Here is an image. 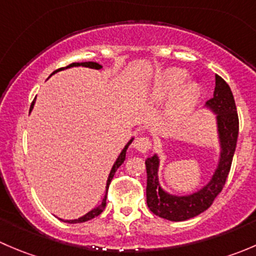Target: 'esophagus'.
<instances>
[{
	"instance_id": "obj_1",
	"label": "esophagus",
	"mask_w": 256,
	"mask_h": 256,
	"mask_svg": "<svg viewBox=\"0 0 256 256\" xmlns=\"http://www.w3.org/2000/svg\"><path fill=\"white\" fill-rule=\"evenodd\" d=\"M151 141H150V138H144V136H140V138H136L135 141H134V147H135V150H138V152H141V154H144V152L148 151L150 148H151Z\"/></svg>"
}]
</instances>
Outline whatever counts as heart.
<instances>
[{"label": "heart", "mask_w": 256, "mask_h": 256, "mask_svg": "<svg viewBox=\"0 0 256 256\" xmlns=\"http://www.w3.org/2000/svg\"><path fill=\"white\" fill-rule=\"evenodd\" d=\"M188 73L182 68H167L152 84L150 98L154 104H162L170 97L164 116L167 121L178 124L190 118L202 96V86L194 80L186 82Z\"/></svg>", "instance_id": "b5f03b06"}]
</instances>
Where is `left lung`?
I'll list each match as a JSON object with an SVG mask.
<instances>
[{
	"mask_svg": "<svg viewBox=\"0 0 256 256\" xmlns=\"http://www.w3.org/2000/svg\"><path fill=\"white\" fill-rule=\"evenodd\" d=\"M204 109L216 115V138L219 154L216 170L204 186L190 194H174L164 190L160 182L161 158L157 154L144 161L147 172L146 198L150 210L171 222H183L203 213L210 207L222 192L230 171L239 132V120L236 102L229 85L216 76L213 98Z\"/></svg>",
	"mask_w": 256,
	"mask_h": 256,
	"instance_id": "8db88e82",
	"label": "left lung"
}]
</instances>
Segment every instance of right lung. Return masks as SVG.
<instances>
[{
	"label": "right lung",
	"instance_id": "1",
	"mask_svg": "<svg viewBox=\"0 0 256 256\" xmlns=\"http://www.w3.org/2000/svg\"><path fill=\"white\" fill-rule=\"evenodd\" d=\"M73 66H85V68L96 69V70H99V69L102 68V66H100V64L96 63V62H82V63H72V64H69L68 66H66V68H60V69H58V70L53 72V73L50 74V76H53V74L58 73V72L64 70V69H68V68H73ZM34 104H36V99L33 100L32 105H30V112H32V110H33V108H34ZM132 141H134V138H131L130 140H128V142L125 144V147H124V148H122V151L120 152V154H118V158H116V161L114 162L112 170H110V174H109V176H108V180H106V186H105V194H104V198H102V202L100 203V204L98 206V207L92 208V210H89L86 214H84V216H80V218H78V219H60V218H59V219H60V220L66 222V223H70V224L84 223V222L90 220V219L95 218V216H99V214H102V212L104 210L105 207H106V196H108V190H109L110 182H112L114 174H115V172L118 171V167H120L121 164H124V161H125V158H126V150L128 148V146H130Z\"/></svg>",
	"mask_w": 256,
	"mask_h": 256
}]
</instances>
